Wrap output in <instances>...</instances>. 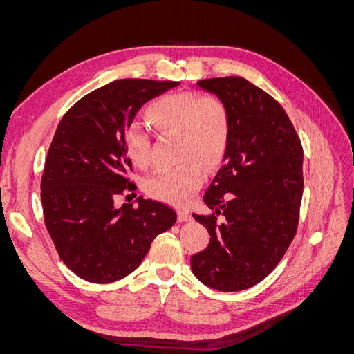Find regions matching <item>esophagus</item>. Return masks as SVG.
<instances>
[{
	"label": "esophagus",
	"mask_w": 354,
	"mask_h": 354,
	"mask_svg": "<svg viewBox=\"0 0 354 354\" xmlns=\"http://www.w3.org/2000/svg\"><path fill=\"white\" fill-rule=\"evenodd\" d=\"M177 220H178L180 223H185V221H190V220H192V217H190V214H189V212H186V211H178V214H177Z\"/></svg>",
	"instance_id": "1"
}]
</instances>
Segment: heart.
I'll return each instance as SVG.
<instances>
[{"label":"heart","instance_id":"obj_1","mask_svg":"<svg viewBox=\"0 0 354 354\" xmlns=\"http://www.w3.org/2000/svg\"><path fill=\"white\" fill-rule=\"evenodd\" d=\"M146 118L160 136L178 138L177 158L181 160L177 168L147 178V194L177 207L187 205L205 178L203 167L216 168L227 151L230 115L226 104L216 95L174 93L149 106ZM125 151L136 167L151 164V140L138 128L127 134Z\"/></svg>","mask_w":354,"mask_h":354}]
</instances>
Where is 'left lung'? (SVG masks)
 Returning a JSON list of instances; mask_svg holds the SVG:
<instances>
[{
    "instance_id": "1",
    "label": "left lung",
    "mask_w": 354,
    "mask_h": 354,
    "mask_svg": "<svg viewBox=\"0 0 354 354\" xmlns=\"http://www.w3.org/2000/svg\"><path fill=\"white\" fill-rule=\"evenodd\" d=\"M230 115L224 165L203 195L216 212L194 218L209 243L190 257L192 272L212 289L242 291L261 282L292 242L303 196V147L272 95L241 77L198 81ZM225 216L223 223L216 216Z\"/></svg>"
}]
</instances>
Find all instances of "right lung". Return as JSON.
<instances>
[{"mask_svg": "<svg viewBox=\"0 0 354 354\" xmlns=\"http://www.w3.org/2000/svg\"><path fill=\"white\" fill-rule=\"evenodd\" d=\"M177 81L118 80L88 93L63 115L41 178L46 227L59 257L81 279L120 281L134 272L159 233L177 220L164 203L113 199L136 189L125 134L142 106Z\"/></svg>", "mask_w": 354, "mask_h": 354, "instance_id": "1", "label": "right lung"}]
</instances>
